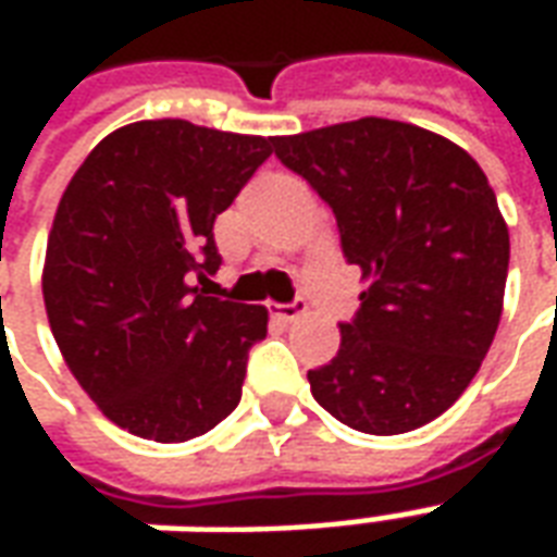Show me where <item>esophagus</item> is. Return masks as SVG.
I'll list each match as a JSON object with an SVG mask.
<instances>
[{
	"label": "esophagus",
	"instance_id": "34e87169",
	"mask_svg": "<svg viewBox=\"0 0 557 557\" xmlns=\"http://www.w3.org/2000/svg\"><path fill=\"white\" fill-rule=\"evenodd\" d=\"M268 313L274 315L277 322H283V325H289V322H295L298 315L307 313V304L304 301H292V304H268Z\"/></svg>",
	"mask_w": 557,
	"mask_h": 557
}]
</instances>
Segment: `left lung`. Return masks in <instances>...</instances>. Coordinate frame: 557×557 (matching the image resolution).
I'll return each instance as SVG.
<instances>
[{
	"mask_svg": "<svg viewBox=\"0 0 557 557\" xmlns=\"http://www.w3.org/2000/svg\"><path fill=\"white\" fill-rule=\"evenodd\" d=\"M274 154L331 206L346 262L370 280L337 358L307 373L315 403L370 435L430 423L502 322L510 235L478 160L375 115L274 137Z\"/></svg>",
	"mask_w": 557,
	"mask_h": 557,
	"instance_id": "1",
	"label": "left lung"
}]
</instances>
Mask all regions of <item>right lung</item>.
Masks as SVG:
<instances>
[{"instance_id": "add662e5", "label": "right lung", "mask_w": 557, "mask_h": 557, "mask_svg": "<svg viewBox=\"0 0 557 557\" xmlns=\"http://www.w3.org/2000/svg\"><path fill=\"white\" fill-rule=\"evenodd\" d=\"M271 143L134 122L91 148L55 208L41 280L53 337L79 387L139 438H196L242 399L268 310L206 286L220 268L214 220Z\"/></svg>"}]
</instances>
